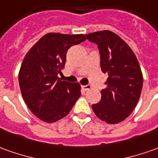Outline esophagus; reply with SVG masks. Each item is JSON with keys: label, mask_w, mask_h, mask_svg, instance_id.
<instances>
[{"label": "esophagus", "mask_w": 158, "mask_h": 158, "mask_svg": "<svg viewBox=\"0 0 158 158\" xmlns=\"http://www.w3.org/2000/svg\"><path fill=\"white\" fill-rule=\"evenodd\" d=\"M91 86H90V85H82V89L84 90H90Z\"/></svg>", "instance_id": "esophagus-1"}]
</instances>
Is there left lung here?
I'll use <instances>...</instances> for the list:
<instances>
[{
  "mask_svg": "<svg viewBox=\"0 0 158 158\" xmlns=\"http://www.w3.org/2000/svg\"><path fill=\"white\" fill-rule=\"evenodd\" d=\"M88 40L98 45L100 66L108 73L101 100L92 104L100 120L109 124L124 121L134 110L143 87V75L133 50L125 41L110 31L86 35Z\"/></svg>",
  "mask_w": 158,
  "mask_h": 158,
  "instance_id": "1",
  "label": "left lung"
}]
</instances>
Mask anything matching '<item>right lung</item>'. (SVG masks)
Segmentation results:
<instances>
[{"mask_svg":"<svg viewBox=\"0 0 158 158\" xmlns=\"http://www.w3.org/2000/svg\"><path fill=\"white\" fill-rule=\"evenodd\" d=\"M86 40L85 35L48 33L26 54L19 73L22 97L31 111L52 123L65 117L80 97L79 83L58 78L68 48Z\"/></svg>","mask_w":158,"mask_h":158,"instance_id":"obj_1","label":"right lung"}]
</instances>
